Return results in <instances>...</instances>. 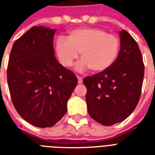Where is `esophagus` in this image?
<instances>
[{
	"mask_svg": "<svg viewBox=\"0 0 155 155\" xmlns=\"http://www.w3.org/2000/svg\"><path fill=\"white\" fill-rule=\"evenodd\" d=\"M77 79H78V83H79V84H81V83L83 82V78L81 77V76H77Z\"/></svg>",
	"mask_w": 155,
	"mask_h": 155,
	"instance_id": "34e87169",
	"label": "esophagus"
}]
</instances>
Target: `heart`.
Here are the masks:
<instances>
[{
    "instance_id": "b5f03b06",
    "label": "heart",
    "mask_w": 155,
    "mask_h": 155,
    "mask_svg": "<svg viewBox=\"0 0 155 155\" xmlns=\"http://www.w3.org/2000/svg\"><path fill=\"white\" fill-rule=\"evenodd\" d=\"M120 39L100 28H78L69 32L66 39L60 37L55 42L59 61L71 67L81 53V60L76 71L91 69L94 73L107 71L116 61L120 51Z\"/></svg>"
}]
</instances>
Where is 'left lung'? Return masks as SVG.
I'll return each instance as SVG.
<instances>
[{
    "label": "left lung",
    "instance_id": "left-lung-1",
    "mask_svg": "<svg viewBox=\"0 0 155 155\" xmlns=\"http://www.w3.org/2000/svg\"><path fill=\"white\" fill-rule=\"evenodd\" d=\"M120 37V50L113 65L83 81L88 113L105 126L122 122L132 114L143 84L144 66L138 44L124 30Z\"/></svg>",
    "mask_w": 155,
    "mask_h": 155
}]
</instances>
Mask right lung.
I'll use <instances>...</instances> for the list:
<instances>
[{"label": "right lung", "instance_id": "add662e5", "mask_svg": "<svg viewBox=\"0 0 155 155\" xmlns=\"http://www.w3.org/2000/svg\"><path fill=\"white\" fill-rule=\"evenodd\" d=\"M55 29L33 26L15 41L9 58L7 83L12 103L28 123L54 125L67 111L78 80L54 56Z\"/></svg>", "mask_w": 155, "mask_h": 155}]
</instances>
